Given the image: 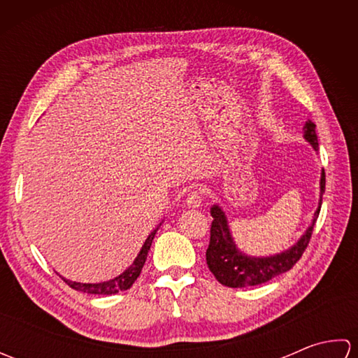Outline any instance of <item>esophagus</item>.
Returning <instances> with one entry per match:
<instances>
[{"instance_id": "esophagus-1", "label": "esophagus", "mask_w": 358, "mask_h": 358, "mask_svg": "<svg viewBox=\"0 0 358 358\" xmlns=\"http://www.w3.org/2000/svg\"><path fill=\"white\" fill-rule=\"evenodd\" d=\"M201 201H203V194L200 191H191L187 194V200H186V204L189 208L192 209H196L201 206Z\"/></svg>"}]
</instances>
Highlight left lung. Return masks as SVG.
<instances>
[{
  "label": "left lung",
  "mask_w": 358,
  "mask_h": 358,
  "mask_svg": "<svg viewBox=\"0 0 358 358\" xmlns=\"http://www.w3.org/2000/svg\"><path fill=\"white\" fill-rule=\"evenodd\" d=\"M303 129H305V138L313 144L315 150H318L315 124L308 120ZM324 185L326 177L323 171L320 178V203H318V209L314 214L313 224L308 227L303 237L291 249L272 257H249L240 252L232 240L224 212L222 208L214 204L210 208V215L214 218V222L210 224V240L206 250V263L210 272L214 273V277L227 287H246L266 283V281L280 275V273L292 269V266L300 260L310 241L314 224L318 214H320Z\"/></svg>",
  "instance_id": "8db88e82"
}]
</instances>
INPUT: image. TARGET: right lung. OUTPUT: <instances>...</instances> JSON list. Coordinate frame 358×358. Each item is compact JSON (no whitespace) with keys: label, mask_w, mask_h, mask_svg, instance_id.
Returning <instances> with one entry per match:
<instances>
[{"label":"right lung","mask_w":358,"mask_h":358,"mask_svg":"<svg viewBox=\"0 0 358 358\" xmlns=\"http://www.w3.org/2000/svg\"><path fill=\"white\" fill-rule=\"evenodd\" d=\"M158 229V227H157ZM157 229L154 232H150L149 237L144 241V245L140 250L138 257L135 258V262L129 266V268L123 272L120 273L118 277L112 278L109 281H103V283H77V281H71V280H66L64 277H62L67 285H69L75 291H80V292H86V294H98V295H112V294H117L121 291H127L129 287H131L135 280L140 277L141 269L144 263H146V258H148V252L150 249L152 245V240H154Z\"/></svg>","instance_id":"right-lung-1"}]
</instances>
